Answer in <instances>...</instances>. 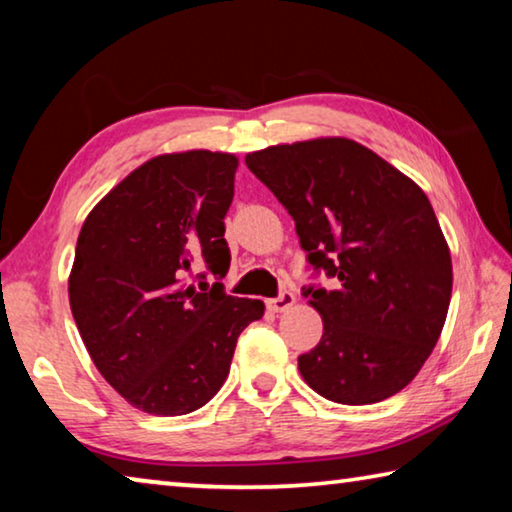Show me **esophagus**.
<instances>
[{"mask_svg":"<svg viewBox=\"0 0 512 512\" xmlns=\"http://www.w3.org/2000/svg\"><path fill=\"white\" fill-rule=\"evenodd\" d=\"M293 302H296V296H293L291 291H282L277 298H271L266 302V307L275 311V314H282V311H287L289 307H293Z\"/></svg>","mask_w":512,"mask_h":512,"instance_id":"34e87169","label":"esophagus"}]
</instances>
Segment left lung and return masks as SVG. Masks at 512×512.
<instances>
[{"instance_id": "left-lung-1", "label": "left lung", "mask_w": 512, "mask_h": 512, "mask_svg": "<svg viewBox=\"0 0 512 512\" xmlns=\"http://www.w3.org/2000/svg\"><path fill=\"white\" fill-rule=\"evenodd\" d=\"M248 169L296 221L300 246L336 289H305L323 336L302 379L339 404H375L418 375L443 332L452 255L427 194L348 137L277 144Z\"/></svg>"}]
</instances>
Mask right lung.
<instances>
[{
	"label": "right lung",
	"instance_id": "add662e5",
	"mask_svg": "<svg viewBox=\"0 0 512 512\" xmlns=\"http://www.w3.org/2000/svg\"><path fill=\"white\" fill-rule=\"evenodd\" d=\"M237 155L164 153L94 205L76 241L69 307L103 379L135 409L185 415L219 393L244 329L264 302L185 282L194 257L230 268L225 212Z\"/></svg>",
	"mask_w": 512,
	"mask_h": 512
}]
</instances>
